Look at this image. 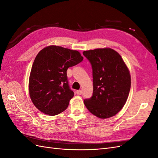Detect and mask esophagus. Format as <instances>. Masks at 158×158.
Here are the masks:
<instances>
[{
    "label": "esophagus",
    "mask_w": 158,
    "mask_h": 158,
    "mask_svg": "<svg viewBox=\"0 0 158 158\" xmlns=\"http://www.w3.org/2000/svg\"><path fill=\"white\" fill-rule=\"evenodd\" d=\"M76 94H77L78 95H81V94H82V91L81 90V89L77 90V91H76Z\"/></svg>",
    "instance_id": "34e87169"
}]
</instances>
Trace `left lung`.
I'll list each match as a JSON object with an SVG mask.
<instances>
[{"mask_svg": "<svg viewBox=\"0 0 158 158\" xmlns=\"http://www.w3.org/2000/svg\"><path fill=\"white\" fill-rule=\"evenodd\" d=\"M92 64L93 95L84 103L89 111L100 118L114 116L125 106L131 89V78L126 64L111 48L84 51Z\"/></svg>", "mask_w": 158, "mask_h": 158, "instance_id": "obj_1", "label": "left lung"}]
</instances>
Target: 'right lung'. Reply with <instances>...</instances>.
Wrapping results in <instances>:
<instances>
[{
	"instance_id": "right-lung-1",
	"label": "right lung",
	"mask_w": 158,
	"mask_h": 158,
	"mask_svg": "<svg viewBox=\"0 0 158 158\" xmlns=\"http://www.w3.org/2000/svg\"><path fill=\"white\" fill-rule=\"evenodd\" d=\"M80 52L50 45L41 50L33 62L29 79V93L33 105L51 116L68 107L74 92L69 87L66 71L82 62Z\"/></svg>"
}]
</instances>
